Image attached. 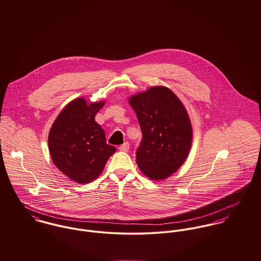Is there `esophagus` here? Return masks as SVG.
Segmentation results:
<instances>
[{"mask_svg": "<svg viewBox=\"0 0 261 261\" xmlns=\"http://www.w3.org/2000/svg\"><path fill=\"white\" fill-rule=\"evenodd\" d=\"M119 150H120V151H123V152H128V150H129V143H128V142H125L124 144L121 145V146L119 147Z\"/></svg>", "mask_w": 261, "mask_h": 261, "instance_id": "esophagus-1", "label": "esophagus"}]
</instances>
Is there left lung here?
<instances>
[{
  "label": "left lung",
  "instance_id": "left-lung-1",
  "mask_svg": "<svg viewBox=\"0 0 261 261\" xmlns=\"http://www.w3.org/2000/svg\"><path fill=\"white\" fill-rule=\"evenodd\" d=\"M129 100L142 132L137 164L147 177L165 179L177 171L189 153L192 127L188 114L173 92L162 86L150 88Z\"/></svg>",
  "mask_w": 261,
  "mask_h": 261
}]
</instances>
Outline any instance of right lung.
Listing matches in <instances>:
<instances>
[{
	"label": "right lung",
	"instance_id": "obj_1",
	"mask_svg": "<svg viewBox=\"0 0 261 261\" xmlns=\"http://www.w3.org/2000/svg\"><path fill=\"white\" fill-rule=\"evenodd\" d=\"M104 102L88 105L83 98L69 103L55 120L48 138L54 164L75 182L84 184L102 173L116 148L106 143L105 132L95 121Z\"/></svg>",
	"mask_w": 261,
	"mask_h": 261
}]
</instances>
